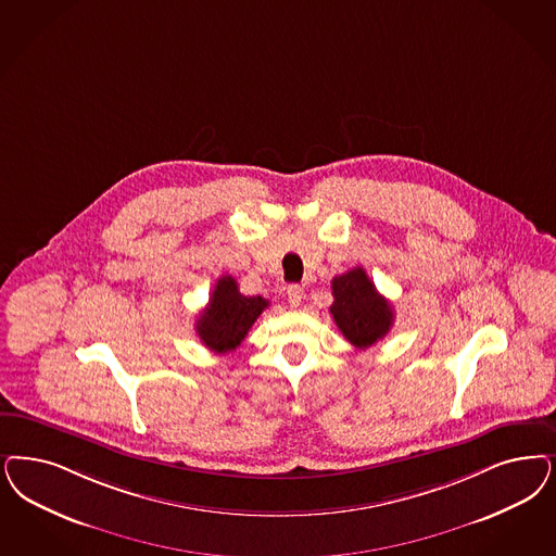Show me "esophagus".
Masks as SVG:
<instances>
[{
    "label": "esophagus",
    "instance_id": "esophagus-1",
    "mask_svg": "<svg viewBox=\"0 0 556 556\" xmlns=\"http://www.w3.org/2000/svg\"><path fill=\"white\" fill-rule=\"evenodd\" d=\"M304 300V289L300 286H289L288 288V302L291 307H300Z\"/></svg>",
    "mask_w": 556,
    "mask_h": 556
}]
</instances>
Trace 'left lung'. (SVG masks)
Returning a JSON list of instances; mask_svg holds the SVG:
<instances>
[{
  "instance_id": "left-lung-1",
  "label": "left lung",
  "mask_w": 556,
  "mask_h": 556,
  "mask_svg": "<svg viewBox=\"0 0 556 556\" xmlns=\"http://www.w3.org/2000/svg\"><path fill=\"white\" fill-rule=\"evenodd\" d=\"M332 298L330 314L351 345L367 349L390 332L394 307L369 281L364 268H351L334 277Z\"/></svg>"
}]
</instances>
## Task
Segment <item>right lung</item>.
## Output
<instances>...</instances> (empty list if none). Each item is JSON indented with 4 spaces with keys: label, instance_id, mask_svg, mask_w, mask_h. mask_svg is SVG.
I'll return each mask as SVG.
<instances>
[{
    "label": "right lung",
    "instance_id": "add662e5",
    "mask_svg": "<svg viewBox=\"0 0 556 556\" xmlns=\"http://www.w3.org/2000/svg\"><path fill=\"white\" fill-rule=\"evenodd\" d=\"M268 307L261 295H242L236 279L224 275L211 291L210 304L197 318V334L215 353H230L244 341L250 326Z\"/></svg>",
    "mask_w": 556,
    "mask_h": 556
}]
</instances>
